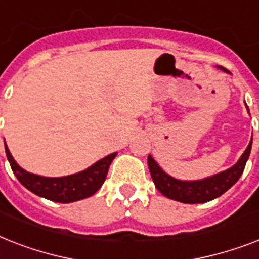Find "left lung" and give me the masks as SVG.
<instances>
[{
  "instance_id": "8db88e82",
  "label": "left lung",
  "mask_w": 259,
  "mask_h": 259,
  "mask_svg": "<svg viewBox=\"0 0 259 259\" xmlns=\"http://www.w3.org/2000/svg\"><path fill=\"white\" fill-rule=\"evenodd\" d=\"M218 68L230 74L229 71L222 66H218ZM246 109H247V113L250 114L247 105H246ZM251 145H253V136H251V141L249 142L243 154L231 168L217 173V175H212V176L205 177V179H200V180L175 179L162 169L150 154L148 156V165H149L150 175H152L156 188L165 197L180 201V203H187V204L207 203V201L222 196L226 191H229L239 180V177L242 176L243 169H245L246 162L249 160Z\"/></svg>"
}]
</instances>
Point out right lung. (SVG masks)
Returning <instances> with one entry per match:
<instances>
[{
    "label": "right lung",
    "instance_id": "add662e5",
    "mask_svg": "<svg viewBox=\"0 0 259 259\" xmlns=\"http://www.w3.org/2000/svg\"><path fill=\"white\" fill-rule=\"evenodd\" d=\"M5 152L10 168L18 181L34 195L56 203H72L93 196L105 183L110 164L117 156V152L109 154L82 172L74 175L63 177H46L28 172L18 165L10 153L6 142Z\"/></svg>",
    "mask_w": 259,
    "mask_h": 259
}]
</instances>
